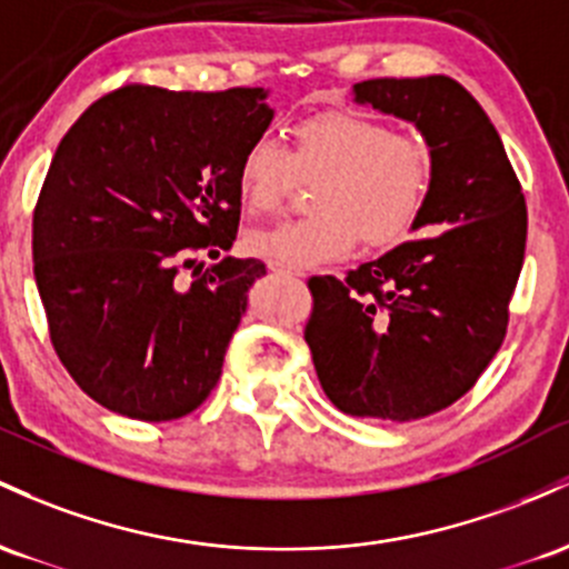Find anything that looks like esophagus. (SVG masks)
I'll return each mask as SVG.
<instances>
[{
	"instance_id": "1",
	"label": "esophagus",
	"mask_w": 569,
	"mask_h": 569,
	"mask_svg": "<svg viewBox=\"0 0 569 569\" xmlns=\"http://www.w3.org/2000/svg\"><path fill=\"white\" fill-rule=\"evenodd\" d=\"M273 273H279V277H290V279H298L301 277V271H296V268H287V266H279V263H268Z\"/></svg>"
}]
</instances>
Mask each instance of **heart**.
<instances>
[{"label": "heart", "mask_w": 569, "mask_h": 569, "mask_svg": "<svg viewBox=\"0 0 569 569\" xmlns=\"http://www.w3.org/2000/svg\"><path fill=\"white\" fill-rule=\"evenodd\" d=\"M296 177H319L311 217L282 220L244 236L247 252L268 263L311 268L347 258L357 239L389 247L417 222L430 188V150L381 120L328 110L298 120L292 147L258 137L241 152L236 184L250 212H271Z\"/></svg>", "instance_id": "obj_1"}]
</instances>
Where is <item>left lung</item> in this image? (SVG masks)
I'll return each instance as SVG.
<instances>
[{
  "label": "left lung",
  "mask_w": 569,
  "mask_h": 569,
  "mask_svg": "<svg viewBox=\"0 0 569 569\" xmlns=\"http://www.w3.org/2000/svg\"><path fill=\"white\" fill-rule=\"evenodd\" d=\"M355 101L403 118L430 147L411 239L347 277H311L303 338L343 413L413 422L473 389L508 330L527 247V203L481 104L446 74L376 78Z\"/></svg>",
  "instance_id": "left-lung-1"
}]
</instances>
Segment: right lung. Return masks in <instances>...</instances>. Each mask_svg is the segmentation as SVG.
<instances>
[{"label": "right lung", "instance_id": "1", "mask_svg": "<svg viewBox=\"0 0 569 569\" xmlns=\"http://www.w3.org/2000/svg\"><path fill=\"white\" fill-rule=\"evenodd\" d=\"M273 110L263 88L101 96L50 161L31 254L50 341L96 403L142 422L196 411L222 373L260 260L220 257L239 231L241 152ZM194 268V282L179 279Z\"/></svg>", "mask_w": 569, "mask_h": 569}]
</instances>
